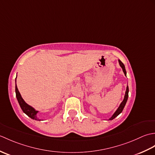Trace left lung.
<instances>
[{
	"instance_id": "1",
	"label": "left lung",
	"mask_w": 155,
	"mask_h": 155,
	"mask_svg": "<svg viewBox=\"0 0 155 155\" xmlns=\"http://www.w3.org/2000/svg\"><path fill=\"white\" fill-rule=\"evenodd\" d=\"M118 62H119V65L120 66V67L122 68V69H123V72H124V75L126 76V77H127V71H126V69H125V67H124V64H123V62H122L120 60H118ZM128 97V85H127V89H126V92H125V94H124V99H123V101H122V103L120 104L119 107H118V108L117 109V110L114 112V114H113V115H112L110 118H108V120H113L114 118H116V117L118 116V114H120L122 113V111H123V110L124 109V107L125 104H126L127 102Z\"/></svg>"
}]
</instances>
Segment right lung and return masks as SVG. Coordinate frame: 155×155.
<instances>
[{
    "label": "right lung",
    "mask_w": 155,
    "mask_h": 155,
    "mask_svg": "<svg viewBox=\"0 0 155 155\" xmlns=\"http://www.w3.org/2000/svg\"><path fill=\"white\" fill-rule=\"evenodd\" d=\"M15 82L16 83V77L15 79ZM15 93H16V97L17 98V101L18 102V104L21 107V109L22 111L27 115L28 117L31 118L32 119L36 120H39L40 121L41 119H39L37 117V113H38V110H37L32 107L30 106V105L28 104L26 102L24 101V99L22 98L21 93H19L18 90L17 86H16V83L15 85Z\"/></svg>",
    "instance_id": "right-lung-1"
}]
</instances>
